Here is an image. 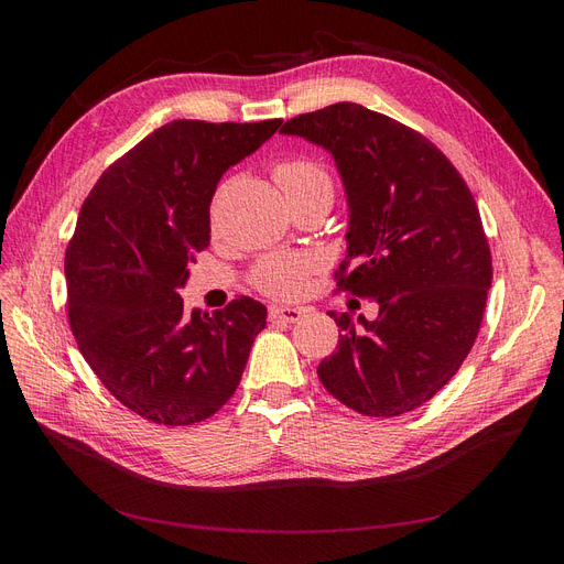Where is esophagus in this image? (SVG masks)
<instances>
[{"instance_id":"esophagus-1","label":"esophagus","mask_w":564,"mask_h":564,"mask_svg":"<svg viewBox=\"0 0 564 564\" xmlns=\"http://www.w3.org/2000/svg\"><path fill=\"white\" fill-rule=\"evenodd\" d=\"M305 315L303 308H284V305H272L268 311L270 322H284V324H294Z\"/></svg>"}]
</instances>
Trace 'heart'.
Returning <instances> with one entry per match:
<instances>
[{
    "instance_id": "b5f03b06",
    "label": "heart",
    "mask_w": 564,
    "mask_h": 564,
    "mask_svg": "<svg viewBox=\"0 0 564 564\" xmlns=\"http://www.w3.org/2000/svg\"><path fill=\"white\" fill-rule=\"evenodd\" d=\"M289 202L313 195H334V178L329 169L313 158H286L272 169ZM319 270V259L313 253H268L253 263L249 282L261 294L272 299H294L305 292L308 280Z\"/></svg>"
}]
</instances>
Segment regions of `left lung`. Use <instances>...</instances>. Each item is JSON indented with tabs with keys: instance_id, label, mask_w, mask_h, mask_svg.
I'll return each mask as SVG.
<instances>
[{
	"instance_id": "left-lung-1",
	"label": "left lung",
	"mask_w": 564,
	"mask_h": 564,
	"mask_svg": "<svg viewBox=\"0 0 564 564\" xmlns=\"http://www.w3.org/2000/svg\"><path fill=\"white\" fill-rule=\"evenodd\" d=\"M280 131L334 155L350 204L336 289L379 305L360 324L329 313L338 346L317 377L357 414L412 412L449 383L482 324L491 251L470 187L423 133L357 104L292 117Z\"/></svg>"
}]
</instances>
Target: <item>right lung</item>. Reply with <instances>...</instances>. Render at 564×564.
<instances>
[{
  "instance_id": "right-lung-1",
  "label": "right lung",
  "mask_w": 564,
  "mask_h": 564,
  "mask_svg": "<svg viewBox=\"0 0 564 564\" xmlns=\"http://www.w3.org/2000/svg\"><path fill=\"white\" fill-rule=\"evenodd\" d=\"M280 127L174 119L115 160L82 204L65 249L67 322L100 383L152 423L214 416L265 327L259 301L199 313L178 286L209 247L216 183Z\"/></svg>"
}]
</instances>
